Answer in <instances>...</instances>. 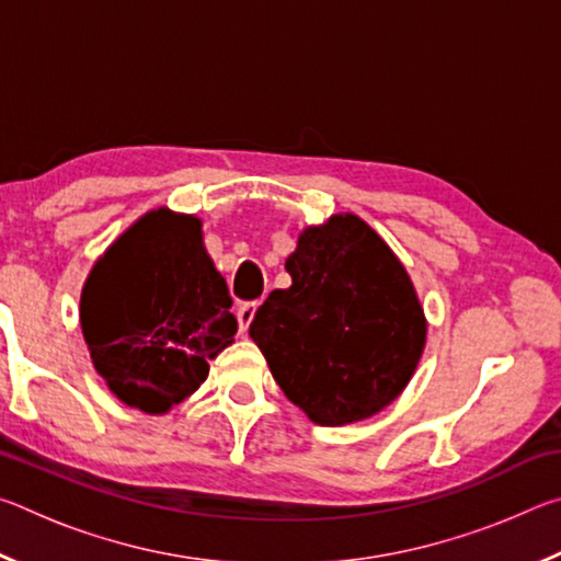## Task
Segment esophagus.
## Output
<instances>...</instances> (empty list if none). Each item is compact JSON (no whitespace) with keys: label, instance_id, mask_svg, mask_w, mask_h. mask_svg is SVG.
I'll return each mask as SVG.
<instances>
[{"label":"esophagus","instance_id":"obj_1","mask_svg":"<svg viewBox=\"0 0 561 561\" xmlns=\"http://www.w3.org/2000/svg\"><path fill=\"white\" fill-rule=\"evenodd\" d=\"M257 301H244L240 309H237V327H240V334H247V329H250L254 314H257Z\"/></svg>","mask_w":561,"mask_h":561}]
</instances>
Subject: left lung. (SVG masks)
Segmentation results:
<instances>
[{
  "instance_id": "obj_1",
  "label": "left lung",
  "mask_w": 561,
  "mask_h": 561,
  "mask_svg": "<svg viewBox=\"0 0 561 561\" xmlns=\"http://www.w3.org/2000/svg\"><path fill=\"white\" fill-rule=\"evenodd\" d=\"M289 289H274L250 324L284 396L319 425L374 415L411 381L425 346L413 282L356 215L299 234Z\"/></svg>"
}]
</instances>
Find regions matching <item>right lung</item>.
<instances>
[{
	"label": "right lung",
	"mask_w": 561,
	"mask_h": 561,
	"mask_svg": "<svg viewBox=\"0 0 561 561\" xmlns=\"http://www.w3.org/2000/svg\"><path fill=\"white\" fill-rule=\"evenodd\" d=\"M232 297L203 247L201 220L153 210L93 264L81 291L91 360L123 403L165 413L195 393L232 344Z\"/></svg>",
	"instance_id": "obj_1"
}]
</instances>
